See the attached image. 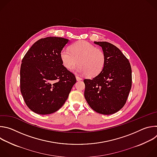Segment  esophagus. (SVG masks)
<instances>
[{
	"label": "esophagus",
	"mask_w": 157,
	"mask_h": 157,
	"mask_svg": "<svg viewBox=\"0 0 157 157\" xmlns=\"http://www.w3.org/2000/svg\"><path fill=\"white\" fill-rule=\"evenodd\" d=\"M76 78L77 81H81V80H82V78H80V77H79V76H76Z\"/></svg>",
	"instance_id": "esophagus-1"
}]
</instances>
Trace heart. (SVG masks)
I'll list each match as a JSON object with an SVG mask.
<instances>
[{"label":"heart","mask_w":157,"mask_h":157,"mask_svg":"<svg viewBox=\"0 0 157 157\" xmlns=\"http://www.w3.org/2000/svg\"><path fill=\"white\" fill-rule=\"evenodd\" d=\"M60 58L66 69L71 70L79 64L76 70L82 75L93 77L102 70L105 64V55L99 48L84 40L77 41L70 47V49H63Z\"/></svg>","instance_id":"obj_1"}]
</instances>
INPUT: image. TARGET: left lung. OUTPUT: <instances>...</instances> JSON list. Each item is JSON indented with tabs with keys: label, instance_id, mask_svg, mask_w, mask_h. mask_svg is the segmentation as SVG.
I'll list each match as a JSON object with an SVG mask.
<instances>
[{
	"label": "left lung",
	"instance_id": "1",
	"mask_svg": "<svg viewBox=\"0 0 157 157\" xmlns=\"http://www.w3.org/2000/svg\"><path fill=\"white\" fill-rule=\"evenodd\" d=\"M102 47L105 64L101 72L93 79H85L84 98L94 111L113 114L125 104L132 87V69L128 59L114 44L94 41Z\"/></svg>",
	"mask_w": 157,
	"mask_h": 157
}]
</instances>
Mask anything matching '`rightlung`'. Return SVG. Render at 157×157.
<instances>
[{
	"label": "right lung",
	"mask_w": 157,
	"mask_h": 157,
	"mask_svg": "<svg viewBox=\"0 0 157 157\" xmlns=\"http://www.w3.org/2000/svg\"><path fill=\"white\" fill-rule=\"evenodd\" d=\"M68 41L56 36L41 38L22 59L20 91L28 107L36 114H50L59 110L76 82L59 55Z\"/></svg>",
	"instance_id": "right-lung-1"
}]
</instances>
